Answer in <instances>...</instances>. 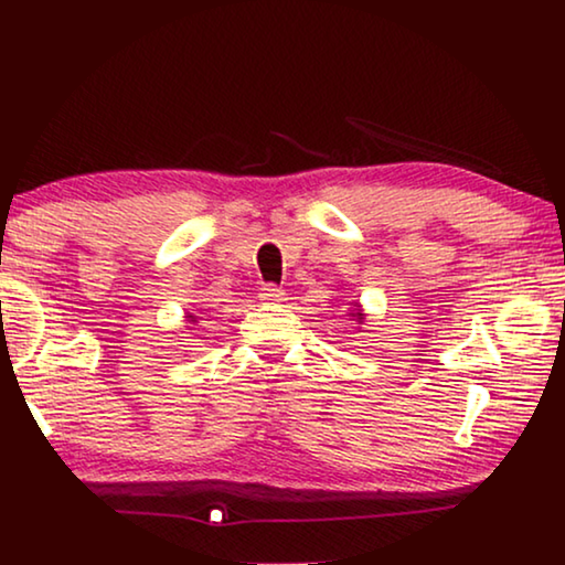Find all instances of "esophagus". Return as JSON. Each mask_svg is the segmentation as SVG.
Listing matches in <instances>:
<instances>
[{
    "mask_svg": "<svg viewBox=\"0 0 565 565\" xmlns=\"http://www.w3.org/2000/svg\"><path fill=\"white\" fill-rule=\"evenodd\" d=\"M281 296H284V289H281V286H276V284H264L262 289H259V299H262L264 303L281 301Z\"/></svg>",
    "mask_w": 565,
    "mask_h": 565,
    "instance_id": "34e87169",
    "label": "esophagus"
}]
</instances>
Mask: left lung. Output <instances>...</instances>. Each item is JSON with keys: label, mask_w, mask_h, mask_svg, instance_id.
I'll use <instances>...</instances> for the list:
<instances>
[{"label": "left lung", "mask_w": 565, "mask_h": 565, "mask_svg": "<svg viewBox=\"0 0 565 565\" xmlns=\"http://www.w3.org/2000/svg\"><path fill=\"white\" fill-rule=\"evenodd\" d=\"M353 317H356V319H363V313H361V311H356V313H353Z\"/></svg>", "instance_id": "obj_1"}]
</instances>
